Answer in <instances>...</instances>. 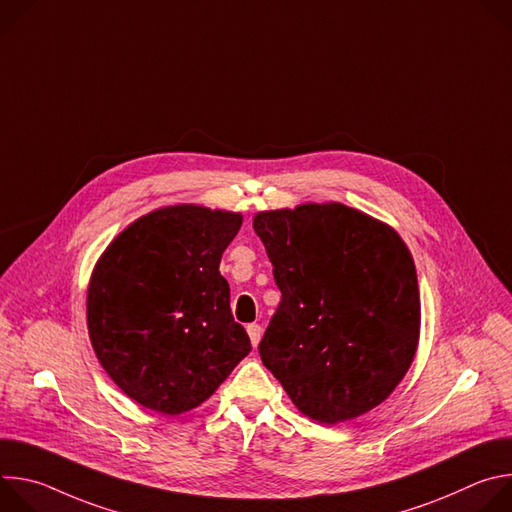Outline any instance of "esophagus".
Instances as JSON below:
<instances>
[{"instance_id":"34e87169","label":"esophagus","mask_w":512,"mask_h":512,"mask_svg":"<svg viewBox=\"0 0 512 512\" xmlns=\"http://www.w3.org/2000/svg\"><path fill=\"white\" fill-rule=\"evenodd\" d=\"M247 334H249V338H251V344L257 346L259 340H261V336H263V330H261L259 324H249V326H247Z\"/></svg>"}]
</instances>
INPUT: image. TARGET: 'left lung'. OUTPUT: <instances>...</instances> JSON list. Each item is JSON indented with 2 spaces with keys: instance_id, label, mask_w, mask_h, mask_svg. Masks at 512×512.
<instances>
[{
  "instance_id": "1",
  "label": "left lung",
  "mask_w": 512,
  "mask_h": 512,
  "mask_svg": "<svg viewBox=\"0 0 512 512\" xmlns=\"http://www.w3.org/2000/svg\"><path fill=\"white\" fill-rule=\"evenodd\" d=\"M281 302L259 354L310 419L336 425L381 405L419 344L417 271L399 233L340 202L261 210Z\"/></svg>"
}]
</instances>
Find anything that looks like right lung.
Here are the masks:
<instances>
[{"label": "right lung", "mask_w": 512, "mask_h": 512, "mask_svg": "<svg viewBox=\"0 0 512 512\" xmlns=\"http://www.w3.org/2000/svg\"><path fill=\"white\" fill-rule=\"evenodd\" d=\"M243 214L200 204L139 216L101 253L87 328L111 381L135 403L180 415L204 403L251 352L218 271Z\"/></svg>", "instance_id": "add662e5"}]
</instances>
